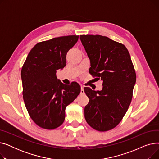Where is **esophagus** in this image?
Listing matches in <instances>:
<instances>
[{
    "label": "esophagus",
    "instance_id": "obj_1",
    "mask_svg": "<svg viewBox=\"0 0 159 159\" xmlns=\"http://www.w3.org/2000/svg\"><path fill=\"white\" fill-rule=\"evenodd\" d=\"M84 88H83V86H81V87H80V94H84Z\"/></svg>",
    "mask_w": 159,
    "mask_h": 159
}]
</instances>
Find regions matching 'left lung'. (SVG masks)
Returning a JSON list of instances; mask_svg holds the SVG:
<instances>
[{
	"label": "left lung",
	"instance_id": "left-lung-1",
	"mask_svg": "<svg viewBox=\"0 0 159 159\" xmlns=\"http://www.w3.org/2000/svg\"><path fill=\"white\" fill-rule=\"evenodd\" d=\"M90 60L89 73L103 81L102 89L84 88L89 98L84 108L87 123L106 131L116 127L130 105L136 73L124 45L102 35H80Z\"/></svg>",
	"mask_w": 159,
	"mask_h": 159
}]
</instances>
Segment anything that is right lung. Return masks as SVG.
<instances>
[{
	"label": "right lung",
	"instance_id": "add662e5",
	"mask_svg": "<svg viewBox=\"0 0 159 159\" xmlns=\"http://www.w3.org/2000/svg\"><path fill=\"white\" fill-rule=\"evenodd\" d=\"M78 35L53 38L33 47L21 70L23 98L31 119L40 128L53 129L65 119L66 106L80 94L77 82L64 84L56 76L66 65V54Z\"/></svg>",
	"mask_w": 159,
	"mask_h": 159
}]
</instances>
